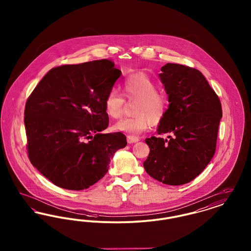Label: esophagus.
<instances>
[{
	"label": "esophagus",
	"instance_id": "obj_1",
	"mask_svg": "<svg viewBox=\"0 0 251 251\" xmlns=\"http://www.w3.org/2000/svg\"><path fill=\"white\" fill-rule=\"evenodd\" d=\"M138 141H139V138L136 136H132V135L127 136V142L129 144L136 143Z\"/></svg>",
	"mask_w": 251,
	"mask_h": 251
}]
</instances>
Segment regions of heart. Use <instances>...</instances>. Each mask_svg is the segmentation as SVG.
Instances as JSON below:
<instances>
[{
    "mask_svg": "<svg viewBox=\"0 0 251 251\" xmlns=\"http://www.w3.org/2000/svg\"><path fill=\"white\" fill-rule=\"evenodd\" d=\"M122 92L128 100H137L134 106V117L120 120L115 125L118 131L132 134L147 130L151 124L157 125L167 115V98L158 92L155 82L146 73L136 72L130 75L122 84ZM125 100L116 88L108 91L104 108L108 117L120 119L123 113Z\"/></svg>",
    "mask_w": 251,
    "mask_h": 251,
    "instance_id": "heart-1",
    "label": "heart"
}]
</instances>
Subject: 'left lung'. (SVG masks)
<instances>
[{
	"mask_svg": "<svg viewBox=\"0 0 251 251\" xmlns=\"http://www.w3.org/2000/svg\"><path fill=\"white\" fill-rule=\"evenodd\" d=\"M161 71L169 105L157 132L169 135L146 138L151 151L143 166L153 179L180 185L198 177L215 154L222 107L200 71L172 63Z\"/></svg>",
	"mask_w": 251,
	"mask_h": 251,
	"instance_id": "obj_1",
	"label": "left lung"
}]
</instances>
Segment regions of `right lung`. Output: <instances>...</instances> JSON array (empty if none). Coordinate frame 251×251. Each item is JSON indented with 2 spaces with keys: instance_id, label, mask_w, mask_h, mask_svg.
Returning a JSON list of instances; mask_svg holds the SVG:
<instances>
[{
  "instance_id": "1",
  "label": "right lung",
  "mask_w": 251,
  "mask_h": 251,
  "mask_svg": "<svg viewBox=\"0 0 251 251\" xmlns=\"http://www.w3.org/2000/svg\"><path fill=\"white\" fill-rule=\"evenodd\" d=\"M111 60L51 69L28 98L24 111L30 162L53 184L87 189L107 173L122 132L101 133L109 124L105 96L121 75Z\"/></svg>"
}]
</instances>
